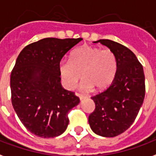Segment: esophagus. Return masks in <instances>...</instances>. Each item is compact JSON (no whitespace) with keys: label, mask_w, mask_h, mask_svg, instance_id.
Returning <instances> with one entry per match:
<instances>
[{"label":"esophagus","mask_w":156,"mask_h":156,"mask_svg":"<svg viewBox=\"0 0 156 156\" xmlns=\"http://www.w3.org/2000/svg\"><path fill=\"white\" fill-rule=\"evenodd\" d=\"M76 96L79 97L80 101H83V99H85V98H86V97H85V96H83V95H82V94H79V93H76Z\"/></svg>","instance_id":"esophagus-1"}]
</instances>
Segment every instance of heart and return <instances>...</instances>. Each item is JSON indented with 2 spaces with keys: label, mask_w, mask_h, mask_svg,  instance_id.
Listing matches in <instances>:
<instances>
[{
  "label": "heart",
  "mask_w": 156,
  "mask_h": 156,
  "mask_svg": "<svg viewBox=\"0 0 156 156\" xmlns=\"http://www.w3.org/2000/svg\"><path fill=\"white\" fill-rule=\"evenodd\" d=\"M118 69L117 58L110 49L83 46L72 52L69 60L59 64L60 78L66 88L73 90L83 77V91H103L111 85Z\"/></svg>",
  "instance_id": "1"
}]
</instances>
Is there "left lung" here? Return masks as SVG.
Returning a JSON list of instances; mask_svg holds the SVG:
<instances>
[{
  "label": "left lung",
  "instance_id": "1",
  "mask_svg": "<svg viewBox=\"0 0 156 156\" xmlns=\"http://www.w3.org/2000/svg\"><path fill=\"white\" fill-rule=\"evenodd\" d=\"M109 47L117 58L116 76L109 87L91 97L96 105L89 115L91 130L97 135L114 137L125 132L135 120L145 97L143 67L132 51L116 41H94Z\"/></svg>",
  "mask_w": 156,
  "mask_h": 156
}]
</instances>
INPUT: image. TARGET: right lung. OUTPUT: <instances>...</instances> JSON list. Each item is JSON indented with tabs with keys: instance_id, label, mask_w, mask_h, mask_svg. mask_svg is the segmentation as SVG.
<instances>
[{
	"instance_id": "right-lung-1",
	"label": "right lung",
	"mask_w": 156,
	"mask_h": 156,
	"mask_svg": "<svg viewBox=\"0 0 156 156\" xmlns=\"http://www.w3.org/2000/svg\"><path fill=\"white\" fill-rule=\"evenodd\" d=\"M83 38L47 37L26 46L10 75L11 102L21 123L36 136H58L69 124L68 113L80 100L60 83L59 64Z\"/></svg>"
}]
</instances>
